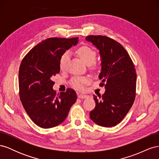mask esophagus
<instances>
[{"mask_svg":"<svg viewBox=\"0 0 159 159\" xmlns=\"http://www.w3.org/2000/svg\"><path fill=\"white\" fill-rule=\"evenodd\" d=\"M78 98L80 99H84L88 98V95H85V94H79L78 95Z\"/></svg>","mask_w":159,"mask_h":159,"instance_id":"obj_1","label":"esophagus"}]
</instances>
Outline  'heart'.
Instances as JSON below:
<instances>
[{
    "mask_svg": "<svg viewBox=\"0 0 159 159\" xmlns=\"http://www.w3.org/2000/svg\"><path fill=\"white\" fill-rule=\"evenodd\" d=\"M77 54L80 58L86 64L92 65L93 67L96 66L95 60L96 58V52L93 49L88 46H81L77 50ZM70 54L68 52H65L62 55L60 60V69L64 70L66 68L67 63L69 60ZM88 78L86 77H76L72 79L71 83L75 88L78 89H82L84 85L88 82Z\"/></svg>",
    "mask_w": 159,
    "mask_h": 159,
    "instance_id": "obj_1",
    "label": "heart"
}]
</instances>
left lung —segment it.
I'll return each instance as SVG.
<instances>
[{
    "label": "left lung",
    "instance_id": "obj_1",
    "mask_svg": "<svg viewBox=\"0 0 159 159\" xmlns=\"http://www.w3.org/2000/svg\"><path fill=\"white\" fill-rule=\"evenodd\" d=\"M99 50L102 70L99 78L105 91L93 95L95 107L90 119L98 125L111 127L121 122L131 108L136 95L137 74L133 62L124 47L112 38L91 35L85 38Z\"/></svg>",
    "mask_w": 159,
    "mask_h": 159
}]
</instances>
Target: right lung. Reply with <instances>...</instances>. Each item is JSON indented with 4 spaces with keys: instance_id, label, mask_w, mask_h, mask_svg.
<instances>
[{
    "instance_id": "1",
    "label": "right lung",
    "mask_w": 159,
    "mask_h": 159,
    "mask_svg": "<svg viewBox=\"0 0 159 159\" xmlns=\"http://www.w3.org/2000/svg\"><path fill=\"white\" fill-rule=\"evenodd\" d=\"M78 42V38H50L40 42L24 57L18 72L20 99L28 116L38 126L52 128L63 122L77 99L68 89L56 95L52 77L60 73V60Z\"/></svg>"
}]
</instances>
